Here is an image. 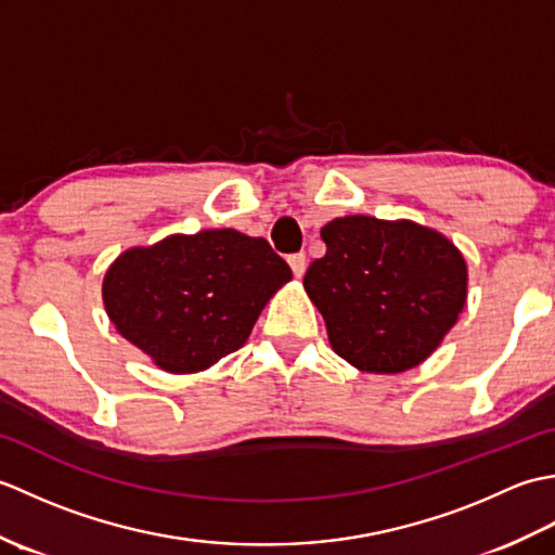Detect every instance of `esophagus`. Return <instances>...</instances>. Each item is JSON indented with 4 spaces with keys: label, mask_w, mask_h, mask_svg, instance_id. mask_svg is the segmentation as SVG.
<instances>
[{
    "label": "esophagus",
    "mask_w": 555,
    "mask_h": 555,
    "mask_svg": "<svg viewBox=\"0 0 555 555\" xmlns=\"http://www.w3.org/2000/svg\"><path fill=\"white\" fill-rule=\"evenodd\" d=\"M288 264L293 269V274L300 279L305 274V269H308V257H305V253H296V255L288 257Z\"/></svg>",
    "instance_id": "34e87169"
}]
</instances>
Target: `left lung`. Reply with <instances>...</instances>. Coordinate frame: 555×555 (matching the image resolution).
Segmentation results:
<instances>
[{
	"mask_svg": "<svg viewBox=\"0 0 555 555\" xmlns=\"http://www.w3.org/2000/svg\"><path fill=\"white\" fill-rule=\"evenodd\" d=\"M326 255L302 286L352 367L398 374L439 348L467 300V264L439 231L350 215L322 229Z\"/></svg>",
	"mask_w": 555,
	"mask_h": 555,
	"instance_id": "obj_1",
	"label": "left lung"
}]
</instances>
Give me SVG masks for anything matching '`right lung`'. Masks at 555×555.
Listing matches in <instances>:
<instances>
[{"mask_svg":"<svg viewBox=\"0 0 555 555\" xmlns=\"http://www.w3.org/2000/svg\"><path fill=\"white\" fill-rule=\"evenodd\" d=\"M291 279L264 238L209 229L119 255L104 274L102 300L116 332L159 370L193 374L238 350Z\"/></svg>","mask_w":555,"mask_h":555,"instance_id":"right-lung-1","label":"right lung"}]
</instances>
